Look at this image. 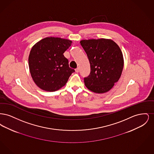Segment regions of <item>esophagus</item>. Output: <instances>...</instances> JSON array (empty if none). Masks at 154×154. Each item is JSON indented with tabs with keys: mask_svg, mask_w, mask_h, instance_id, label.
<instances>
[{
	"mask_svg": "<svg viewBox=\"0 0 154 154\" xmlns=\"http://www.w3.org/2000/svg\"><path fill=\"white\" fill-rule=\"evenodd\" d=\"M75 71L76 73H79V72H80V68H79V67H77V69H75Z\"/></svg>",
	"mask_w": 154,
	"mask_h": 154,
	"instance_id": "esophagus-1",
	"label": "esophagus"
}]
</instances>
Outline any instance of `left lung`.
Listing matches in <instances>:
<instances>
[{"instance_id":"8db88e82","label":"left lung","mask_w":154,"mask_h":154,"mask_svg":"<svg viewBox=\"0 0 154 154\" xmlns=\"http://www.w3.org/2000/svg\"><path fill=\"white\" fill-rule=\"evenodd\" d=\"M80 44L88 57L91 73L84 78L90 91L103 94L109 91L119 80L124 67L123 54L111 39L82 40Z\"/></svg>"}]
</instances>
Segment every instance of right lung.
I'll list each match as a JSON object with an SVG mask.
<instances>
[{
    "label": "right lung",
    "instance_id": "add662e5",
    "mask_svg": "<svg viewBox=\"0 0 154 154\" xmlns=\"http://www.w3.org/2000/svg\"><path fill=\"white\" fill-rule=\"evenodd\" d=\"M72 42L60 37H48L35 44L30 52L29 67L37 86L45 91L54 92L66 85L75 72L69 66L63 53Z\"/></svg>",
    "mask_w": 154,
    "mask_h": 154
}]
</instances>
